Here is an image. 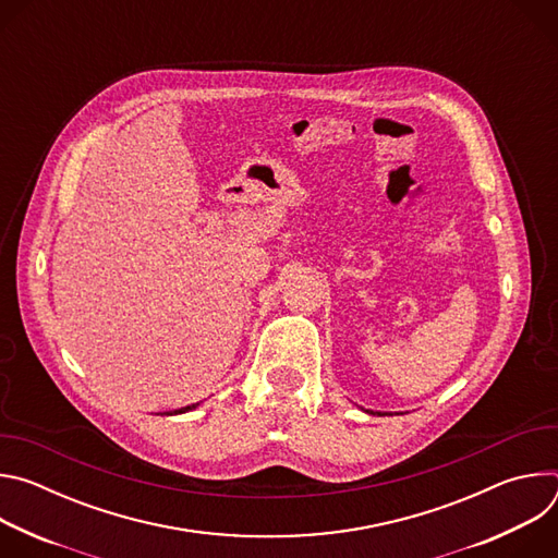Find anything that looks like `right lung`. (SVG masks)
Returning a JSON list of instances; mask_svg holds the SVG:
<instances>
[{
	"label": "right lung",
	"instance_id": "add662e5",
	"mask_svg": "<svg viewBox=\"0 0 558 558\" xmlns=\"http://www.w3.org/2000/svg\"><path fill=\"white\" fill-rule=\"evenodd\" d=\"M192 409H196V404H192V407H185V409H181V411H177V413H185V411H192ZM168 415H172V413H168Z\"/></svg>",
	"mask_w": 558,
	"mask_h": 558
}]
</instances>
